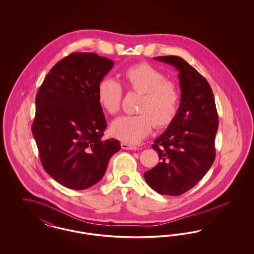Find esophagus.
Wrapping results in <instances>:
<instances>
[{"label":"esophagus","instance_id":"1","mask_svg":"<svg viewBox=\"0 0 254 254\" xmlns=\"http://www.w3.org/2000/svg\"><path fill=\"white\" fill-rule=\"evenodd\" d=\"M121 146L123 149H127V150H135L137 148L136 145H130L127 143H121Z\"/></svg>","mask_w":254,"mask_h":254}]
</instances>
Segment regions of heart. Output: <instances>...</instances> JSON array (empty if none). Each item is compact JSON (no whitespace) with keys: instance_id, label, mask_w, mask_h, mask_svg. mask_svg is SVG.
Segmentation results:
<instances>
[{"instance_id":"1","label":"heart","mask_w":254,"mask_h":254,"mask_svg":"<svg viewBox=\"0 0 254 254\" xmlns=\"http://www.w3.org/2000/svg\"><path fill=\"white\" fill-rule=\"evenodd\" d=\"M126 85L143 93L137 115L117 118L110 126L113 137L128 144H137L145 138L153 127L169 126L174 120L180 102L177 85L166 80V76L149 64L141 63L127 68L121 74ZM123 89L116 80L104 78L97 87L100 106L109 114H116L121 108Z\"/></svg>"}]
</instances>
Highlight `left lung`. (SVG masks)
I'll return each mask as SVG.
<instances>
[{
	"instance_id": "left-lung-1",
	"label": "left lung",
	"mask_w": 254,
	"mask_h": 254,
	"mask_svg": "<svg viewBox=\"0 0 254 254\" xmlns=\"http://www.w3.org/2000/svg\"><path fill=\"white\" fill-rule=\"evenodd\" d=\"M153 59L179 71L181 102L174 120L152 145L160 162L144 177L158 193L177 196L193 188L214 162L217 110L210 85L189 63L178 56Z\"/></svg>"
}]
</instances>
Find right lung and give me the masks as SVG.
Wrapping results in <instances>:
<instances>
[{
    "label": "right lung",
    "instance_id": "obj_1",
    "mask_svg": "<svg viewBox=\"0 0 254 254\" xmlns=\"http://www.w3.org/2000/svg\"><path fill=\"white\" fill-rule=\"evenodd\" d=\"M114 63L92 52H76L57 63L36 96L32 133L43 168L61 185L85 190L100 181L118 140H104L107 127L97 87Z\"/></svg>",
    "mask_w": 254,
    "mask_h": 254
}]
</instances>
